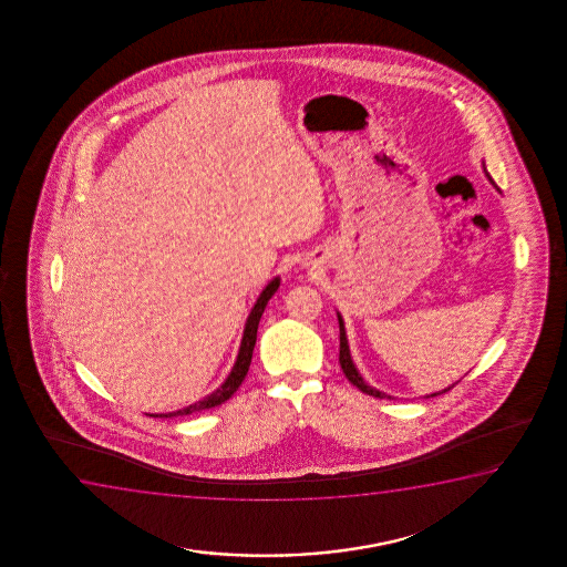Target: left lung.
Returning a JSON list of instances; mask_svg holds the SVG:
<instances>
[{
    "label": "left lung",
    "instance_id": "8db88e82",
    "mask_svg": "<svg viewBox=\"0 0 567 567\" xmlns=\"http://www.w3.org/2000/svg\"><path fill=\"white\" fill-rule=\"evenodd\" d=\"M339 331H341V344H339V362H341L342 372L347 375V380L352 383V385H357L362 393L365 395L378 396V399H391V396L385 395V393H381L378 389L370 388L364 380H362V375L358 373L357 368L352 364V358H350L349 342H347V334H344V323H342L341 316H339ZM451 388H455V385H451ZM451 388L443 389L442 393L445 391H450ZM442 393H434V395H442Z\"/></svg>",
    "mask_w": 567,
    "mask_h": 567
}]
</instances>
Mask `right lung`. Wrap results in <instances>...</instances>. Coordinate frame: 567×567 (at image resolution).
<instances>
[{"label":"right lung","instance_id":"add662e5","mask_svg":"<svg viewBox=\"0 0 567 567\" xmlns=\"http://www.w3.org/2000/svg\"><path fill=\"white\" fill-rule=\"evenodd\" d=\"M279 285V279L271 280V282L265 287L261 296L257 298L256 306H254V310L249 313L248 323H246V329H244V339H241L240 352H238L236 364H234L233 372L228 375V380H226L225 383L215 391V393H210L209 396H205V399L199 401V403L187 406L184 411L168 412V414H151V416H155V419L186 416V414H192V412L205 411V409L218 406V404L225 403V401H228V399L236 393V389L240 388L241 381H244L246 373H248L249 364H251V354H254V347H256L257 326H259V319L264 316L265 306H267V302L271 300V296L277 292Z\"/></svg>","mask_w":567,"mask_h":567}]
</instances>
